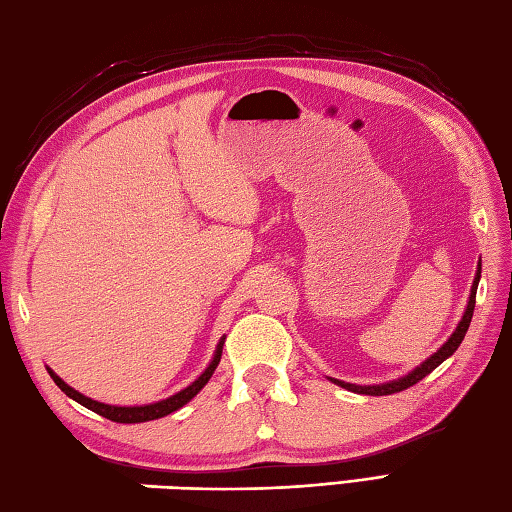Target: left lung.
Masks as SVG:
<instances>
[{
	"label": "left lung",
	"mask_w": 512,
	"mask_h": 512,
	"mask_svg": "<svg viewBox=\"0 0 512 512\" xmlns=\"http://www.w3.org/2000/svg\"><path fill=\"white\" fill-rule=\"evenodd\" d=\"M479 278H481V263H477V274H475V281H472V287H470V296H468V305L464 310V316H461V321L457 323L455 332L450 334V339L443 343L439 350L435 354H430L426 361L419 363L417 368L410 370L408 374L399 376V379H392V381H385V383H376V385H356V383H345V381H339V379H332L330 381L341 385V388L350 390V392H356V394H370V397H385V394H394V392H401V390H408L410 385L419 383L423 376H428L432 370L439 368V365L448 359V356H452L457 352V347L461 345V341H464V336L468 332L470 327V318H472V312H475V296H477V285H479Z\"/></svg>",
	"instance_id": "left-lung-1"
}]
</instances>
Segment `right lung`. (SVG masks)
<instances>
[{
    "label": "right lung",
    "mask_w": 512,
    "mask_h": 512,
    "mask_svg": "<svg viewBox=\"0 0 512 512\" xmlns=\"http://www.w3.org/2000/svg\"><path fill=\"white\" fill-rule=\"evenodd\" d=\"M223 345H225V336L218 341L216 352H214V356H211V361L205 368V372H202L194 383H189L187 388H182L180 392L171 394V397H167V399L156 401V403H147V406H111V403L95 401L91 397H84L82 392H77L75 388H71L69 383H64L51 368H46V370H48V374H51V379L55 381L57 388H60L66 394V397H71L73 401L80 403V406L102 414L104 419H111V421H118V423H142V421H153V419L167 417V414L180 410L182 406H187V403L194 399L202 388H205L207 381L211 379V374L216 372L218 363H220V356H223Z\"/></svg>",
    "instance_id": "add662e5"
}]
</instances>
